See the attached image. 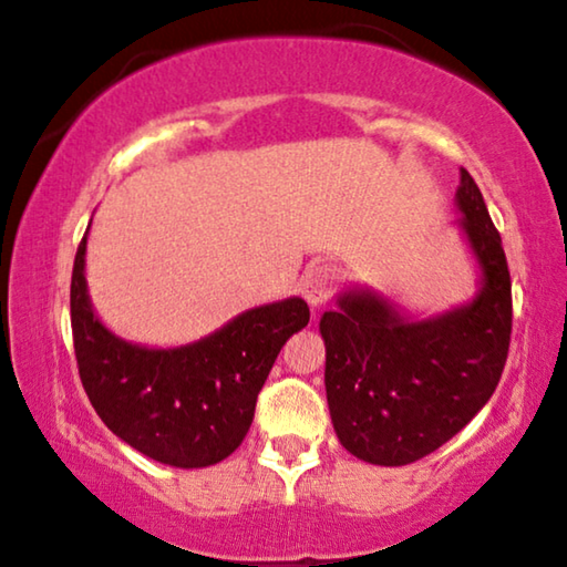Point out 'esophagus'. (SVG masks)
I'll list each match as a JSON object with an SVG mask.
<instances>
[{"instance_id": "34e87169", "label": "esophagus", "mask_w": 567, "mask_h": 567, "mask_svg": "<svg viewBox=\"0 0 567 567\" xmlns=\"http://www.w3.org/2000/svg\"><path fill=\"white\" fill-rule=\"evenodd\" d=\"M334 282H337L334 269L319 264V267L308 269L303 279H300V292H303V298L311 306H323L331 298V292H334Z\"/></svg>"}]
</instances>
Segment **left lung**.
<instances>
[{
  "instance_id": "8db88e82",
  "label": "left lung",
  "mask_w": 567,
  "mask_h": 567,
  "mask_svg": "<svg viewBox=\"0 0 567 567\" xmlns=\"http://www.w3.org/2000/svg\"><path fill=\"white\" fill-rule=\"evenodd\" d=\"M462 230L482 269L472 303L414 321L368 290L321 316L327 402L339 443L362 462L404 466L451 441L493 396L508 358L511 271L470 171L456 188Z\"/></svg>"
}]
</instances>
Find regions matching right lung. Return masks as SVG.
Instances as JSON below:
<instances>
[{
    "instance_id": "right-lung-1",
    "label": "right lung",
    "mask_w": 567,
    "mask_h": 567,
    "mask_svg": "<svg viewBox=\"0 0 567 567\" xmlns=\"http://www.w3.org/2000/svg\"><path fill=\"white\" fill-rule=\"evenodd\" d=\"M82 238L72 269V337L80 381L113 435L155 462L199 470L228 458L254 422L256 396L279 350L311 319L288 298L240 313L199 342L150 350L97 321Z\"/></svg>"
}]
</instances>
